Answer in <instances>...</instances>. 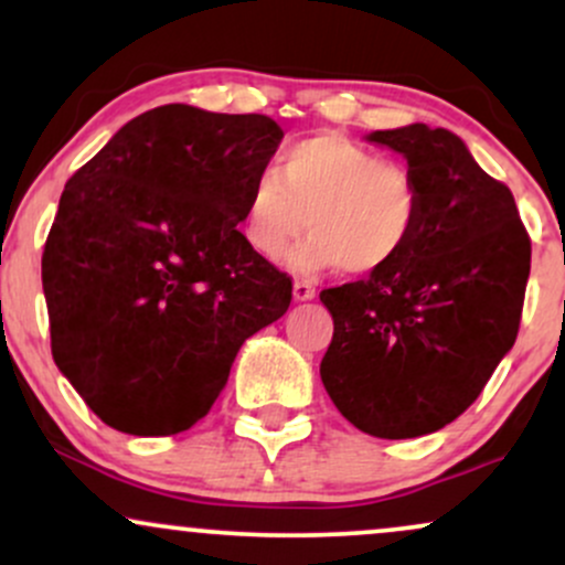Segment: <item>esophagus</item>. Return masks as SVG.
<instances>
[{"label": "esophagus", "mask_w": 565, "mask_h": 565, "mask_svg": "<svg viewBox=\"0 0 565 565\" xmlns=\"http://www.w3.org/2000/svg\"><path fill=\"white\" fill-rule=\"evenodd\" d=\"M316 297V287L310 281H305V278H295V300H313Z\"/></svg>", "instance_id": "esophagus-1"}]
</instances>
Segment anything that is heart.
Returning <instances> with one entry per match:
<instances>
[{"label":"heart","mask_w":565,"mask_h":565,"mask_svg":"<svg viewBox=\"0 0 565 565\" xmlns=\"http://www.w3.org/2000/svg\"><path fill=\"white\" fill-rule=\"evenodd\" d=\"M423 217V188L408 167L342 135L289 142L278 170L252 178L244 238L265 260L289 255L297 270L337 268L353 276L385 270L404 255Z\"/></svg>","instance_id":"heart-1"}]
</instances>
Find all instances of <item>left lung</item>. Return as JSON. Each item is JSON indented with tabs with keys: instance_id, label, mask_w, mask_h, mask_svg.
I'll use <instances>...</instances> for the list:
<instances>
[{
	"instance_id": "left-lung-1",
	"label": "left lung",
	"mask_w": 565,
	"mask_h": 565,
	"mask_svg": "<svg viewBox=\"0 0 565 565\" xmlns=\"http://www.w3.org/2000/svg\"><path fill=\"white\" fill-rule=\"evenodd\" d=\"M366 140L404 153L423 217L393 265L321 291L334 319L321 380L359 430L417 438L454 423L515 342L531 238L510 188L449 129L408 125Z\"/></svg>"
}]
</instances>
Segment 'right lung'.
<instances>
[{"label": "right lung", "mask_w": 565, "mask_h": 565, "mask_svg": "<svg viewBox=\"0 0 565 565\" xmlns=\"http://www.w3.org/2000/svg\"><path fill=\"white\" fill-rule=\"evenodd\" d=\"M281 138L270 116L170 103L71 174L42 255L50 345L114 430L196 425L246 337L287 313L291 278L238 231Z\"/></svg>", "instance_id": "obj_1"}]
</instances>
